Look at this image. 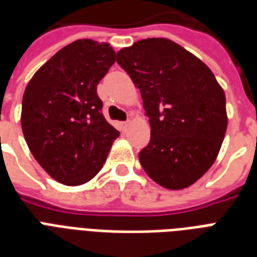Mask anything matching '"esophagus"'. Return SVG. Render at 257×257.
Segmentation results:
<instances>
[{
  "mask_svg": "<svg viewBox=\"0 0 257 257\" xmlns=\"http://www.w3.org/2000/svg\"><path fill=\"white\" fill-rule=\"evenodd\" d=\"M129 125H131V121H124V122H121V128L122 129H126L129 126Z\"/></svg>",
  "mask_w": 257,
  "mask_h": 257,
  "instance_id": "obj_1",
  "label": "esophagus"
}]
</instances>
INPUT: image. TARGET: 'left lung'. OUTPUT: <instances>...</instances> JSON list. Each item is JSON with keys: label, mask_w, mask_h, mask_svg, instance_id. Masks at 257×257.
Wrapping results in <instances>:
<instances>
[{"label": "left lung", "mask_w": 257, "mask_h": 257, "mask_svg": "<svg viewBox=\"0 0 257 257\" xmlns=\"http://www.w3.org/2000/svg\"><path fill=\"white\" fill-rule=\"evenodd\" d=\"M140 89L151 141L139 159L159 185L177 191L215 163L227 131L225 94L212 70L168 38H147L117 52Z\"/></svg>", "instance_id": "left-lung-1"}]
</instances>
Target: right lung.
Masks as SVG:
<instances>
[{"label": "right lung", "instance_id": "obj_1", "mask_svg": "<svg viewBox=\"0 0 257 257\" xmlns=\"http://www.w3.org/2000/svg\"><path fill=\"white\" fill-rule=\"evenodd\" d=\"M116 61L108 42L77 40L34 73L22 97L21 126L30 152L58 183L76 187L102 168L118 137L102 114L97 85Z\"/></svg>", "mask_w": 257, "mask_h": 257}]
</instances>
